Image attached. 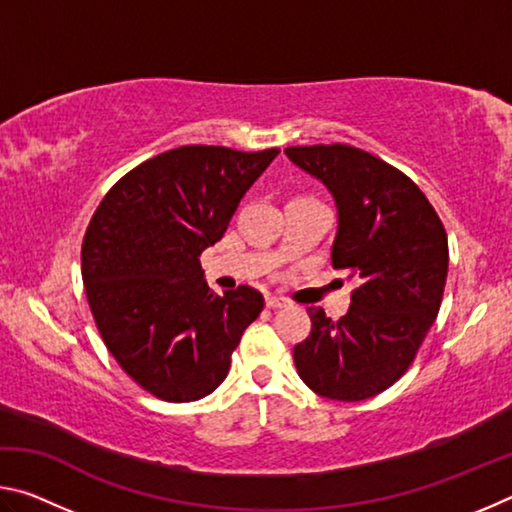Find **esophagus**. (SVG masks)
<instances>
[{
	"instance_id": "esophagus-1",
	"label": "esophagus",
	"mask_w": 512,
	"mask_h": 512,
	"mask_svg": "<svg viewBox=\"0 0 512 512\" xmlns=\"http://www.w3.org/2000/svg\"><path fill=\"white\" fill-rule=\"evenodd\" d=\"M266 307L282 309V307H289V302L284 298H277V296H266Z\"/></svg>"
}]
</instances>
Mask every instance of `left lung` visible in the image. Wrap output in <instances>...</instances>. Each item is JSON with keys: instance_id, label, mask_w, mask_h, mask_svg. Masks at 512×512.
I'll return each instance as SVG.
<instances>
[{"instance_id": "1", "label": "left lung", "mask_w": 512, "mask_h": 512, "mask_svg": "<svg viewBox=\"0 0 512 512\" xmlns=\"http://www.w3.org/2000/svg\"><path fill=\"white\" fill-rule=\"evenodd\" d=\"M287 158L336 201L332 266L359 280L339 320L309 307L311 332L293 348L298 375L339 402L375 397L400 379L438 316L447 282V232L400 169L348 144L289 146Z\"/></svg>"}]
</instances>
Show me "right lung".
Returning a JSON list of instances; mask_svg holds the SVG:
<instances>
[{"mask_svg":"<svg viewBox=\"0 0 512 512\" xmlns=\"http://www.w3.org/2000/svg\"><path fill=\"white\" fill-rule=\"evenodd\" d=\"M277 153L192 144L155 155L112 185L85 230L81 273L101 339L164 402L210 395L264 309L244 284L216 296L198 257Z\"/></svg>","mask_w":512,"mask_h":512,"instance_id":"right-lung-1","label":"right lung"}]
</instances>
